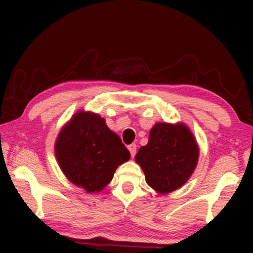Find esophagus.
Instances as JSON below:
<instances>
[{
  "label": "esophagus",
  "instance_id": "esophagus-1",
  "mask_svg": "<svg viewBox=\"0 0 253 253\" xmlns=\"http://www.w3.org/2000/svg\"><path fill=\"white\" fill-rule=\"evenodd\" d=\"M128 149H129L131 157H134V156H135V154H136V149H137V147H136V144H130V145H128Z\"/></svg>",
  "mask_w": 253,
  "mask_h": 253
}]
</instances>
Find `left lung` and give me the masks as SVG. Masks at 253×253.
I'll return each mask as SVG.
<instances>
[{
    "label": "left lung",
    "mask_w": 253,
    "mask_h": 253,
    "mask_svg": "<svg viewBox=\"0 0 253 253\" xmlns=\"http://www.w3.org/2000/svg\"><path fill=\"white\" fill-rule=\"evenodd\" d=\"M199 156L198 142L185 124L156 123L135 161L144 170L148 185L157 193L168 194L188 181Z\"/></svg>",
    "instance_id": "left-lung-1"
}]
</instances>
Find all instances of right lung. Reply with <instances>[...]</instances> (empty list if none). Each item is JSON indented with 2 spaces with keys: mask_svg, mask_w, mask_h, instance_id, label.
<instances>
[{
  "mask_svg": "<svg viewBox=\"0 0 253 253\" xmlns=\"http://www.w3.org/2000/svg\"><path fill=\"white\" fill-rule=\"evenodd\" d=\"M54 154L66 177L89 194L105 190L118 166L130 158L105 118L84 110L77 111L61 128Z\"/></svg>",
  "mask_w": 253,
  "mask_h": 253,
  "instance_id": "1",
  "label": "right lung"
}]
</instances>
